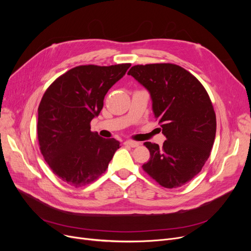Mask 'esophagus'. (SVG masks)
Returning a JSON list of instances; mask_svg holds the SVG:
<instances>
[{
	"instance_id": "1",
	"label": "esophagus",
	"mask_w": 251,
	"mask_h": 251,
	"mask_svg": "<svg viewBox=\"0 0 251 251\" xmlns=\"http://www.w3.org/2000/svg\"><path fill=\"white\" fill-rule=\"evenodd\" d=\"M124 146L126 147H131V148H137L139 146V143L136 141H131V140H126L124 141Z\"/></svg>"
}]
</instances>
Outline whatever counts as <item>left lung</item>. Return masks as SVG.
Wrapping results in <instances>:
<instances>
[{"label":"left lung","mask_w":251,"mask_h":251,"mask_svg":"<svg viewBox=\"0 0 251 251\" xmlns=\"http://www.w3.org/2000/svg\"><path fill=\"white\" fill-rule=\"evenodd\" d=\"M128 75L150 91L155 121L167 137L162 148L144 142L151 156L142 169L163 187H180L201 172L213 149L212 100L199 79L176 64L135 65Z\"/></svg>","instance_id":"1"}]
</instances>
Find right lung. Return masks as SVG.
Segmentation results:
<instances>
[{
  "label": "right lung",
  "mask_w": 251,
  "mask_h": 251,
  "mask_svg": "<svg viewBox=\"0 0 251 251\" xmlns=\"http://www.w3.org/2000/svg\"><path fill=\"white\" fill-rule=\"evenodd\" d=\"M131 64L80 65L59 76L38 105L37 138L45 161L62 181L81 187L108 169L119 141L90 131L108 90Z\"/></svg>",
  "instance_id": "obj_1"
}]
</instances>
